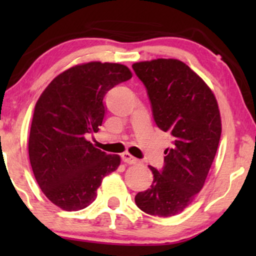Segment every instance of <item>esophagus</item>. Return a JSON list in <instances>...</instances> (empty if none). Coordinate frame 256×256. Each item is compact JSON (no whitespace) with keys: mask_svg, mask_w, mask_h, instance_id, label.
<instances>
[{"mask_svg":"<svg viewBox=\"0 0 256 256\" xmlns=\"http://www.w3.org/2000/svg\"><path fill=\"white\" fill-rule=\"evenodd\" d=\"M121 158H122V160H124V163H127V164H136V163H138V160L135 158V157H132L129 152H124V154H122Z\"/></svg>","mask_w":256,"mask_h":256,"instance_id":"esophagus-1","label":"esophagus"}]
</instances>
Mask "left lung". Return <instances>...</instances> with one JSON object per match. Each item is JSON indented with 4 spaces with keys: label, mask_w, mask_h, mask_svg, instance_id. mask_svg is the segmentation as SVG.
I'll return each instance as SVG.
<instances>
[{
    "label": "left lung",
    "mask_w": 256,
    "mask_h": 256,
    "mask_svg": "<svg viewBox=\"0 0 256 256\" xmlns=\"http://www.w3.org/2000/svg\"><path fill=\"white\" fill-rule=\"evenodd\" d=\"M132 68L146 86L154 120L172 140L160 170L135 202L150 216H171L184 211L204 186L222 135L214 94L200 76L177 59L135 62Z\"/></svg>",
    "instance_id": "obj_1"
}]
</instances>
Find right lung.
<instances>
[{"mask_svg": "<svg viewBox=\"0 0 256 256\" xmlns=\"http://www.w3.org/2000/svg\"><path fill=\"white\" fill-rule=\"evenodd\" d=\"M132 76L124 65L90 62L56 76L38 99L30 129V164L40 190L58 208H87L104 177L120 166V156L101 152L86 136L102 124L108 90Z\"/></svg>", "mask_w": 256, "mask_h": 256, "instance_id": "1", "label": "right lung"}]
</instances>
